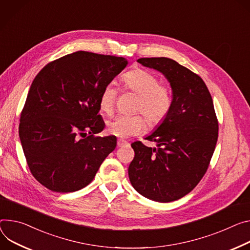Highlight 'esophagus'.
Masks as SVG:
<instances>
[{
  "instance_id": "34e87169",
  "label": "esophagus",
  "mask_w": 250,
  "mask_h": 250,
  "mask_svg": "<svg viewBox=\"0 0 250 250\" xmlns=\"http://www.w3.org/2000/svg\"><path fill=\"white\" fill-rule=\"evenodd\" d=\"M129 144L126 142V141H125V140H118V146H128Z\"/></svg>"
}]
</instances>
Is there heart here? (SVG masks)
<instances>
[{
  "mask_svg": "<svg viewBox=\"0 0 250 250\" xmlns=\"http://www.w3.org/2000/svg\"><path fill=\"white\" fill-rule=\"evenodd\" d=\"M122 81L125 89L138 95L134 111L141 112L149 125H157L166 120L172 106V96L170 88L166 83H160L157 76L145 69H135L127 72ZM117 98L118 88L115 83L105 84L99 101L101 110L105 115H110L115 108ZM142 116H118L107 124V132L119 138L139 134L146 125Z\"/></svg>",
  "mask_w": 250,
  "mask_h": 250,
  "instance_id": "obj_1",
  "label": "heart"
}]
</instances>
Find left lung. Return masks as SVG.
Instances as JSON below:
<instances>
[{
    "label": "left lung",
    "mask_w": 250,
    "mask_h": 250,
    "mask_svg": "<svg viewBox=\"0 0 250 250\" xmlns=\"http://www.w3.org/2000/svg\"><path fill=\"white\" fill-rule=\"evenodd\" d=\"M138 62L165 75L172 89V106L163 124L146 140L131 144L134 157L128 167L133 188L143 196L170 202L189 193L206 174L217 137L218 121L212 98L202 79L168 58Z\"/></svg>",
    "instance_id": "obj_1"
}]
</instances>
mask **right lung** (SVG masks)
I'll list each match as a JSON object with an SVG mask.
<instances>
[{"mask_svg": "<svg viewBox=\"0 0 250 250\" xmlns=\"http://www.w3.org/2000/svg\"><path fill=\"white\" fill-rule=\"evenodd\" d=\"M127 64L122 57L79 51L44 65L21 112L19 134L28 167L55 192H74L93 181L117 138L104 127L100 96Z\"/></svg>", "mask_w": 250, "mask_h": 250, "instance_id": "right-lung-1", "label": "right lung"}]
</instances>
